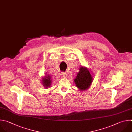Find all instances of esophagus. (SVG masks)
Masks as SVG:
<instances>
[{
    "instance_id": "esophagus-1",
    "label": "esophagus",
    "mask_w": 132,
    "mask_h": 132,
    "mask_svg": "<svg viewBox=\"0 0 132 132\" xmlns=\"http://www.w3.org/2000/svg\"><path fill=\"white\" fill-rule=\"evenodd\" d=\"M62 75L63 77H67V73H64V72H62Z\"/></svg>"
}]
</instances>
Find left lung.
Here are the masks:
<instances>
[{"mask_svg": "<svg viewBox=\"0 0 132 132\" xmlns=\"http://www.w3.org/2000/svg\"><path fill=\"white\" fill-rule=\"evenodd\" d=\"M74 80L76 86L81 91L87 89L93 82V77L87 68L81 67Z\"/></svg>", "mask_w": 132, "mask_h": 132, "instance_id": "8db88e82", "label": "left lung"}]
</instances>
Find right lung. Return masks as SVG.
Wrapping results in <instances>:
<instances>
[{"mask_svg":"<svg viewBox=\"0 0 132 132\" xmlns=\"http://www.w3.org/2000/svg\"><path fill=\"white\" fill-rule=\"evenodd\" d=\"M51 77L49 75H46L43 79V85L45 88H48L50 87V85L51 84Z\"/></svg>","mask_w":132,"mask_h":132,"instance_id":"add662e5","label":"right lung"}]
</instances>
